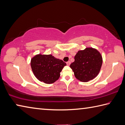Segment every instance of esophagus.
<instances>
[{
  "mask_svg": "<svg viewBox=\"0 0 125 125\" xmlns=\"http://www.w3.org/2000/svg\"><path fill=\"white\" fill-rule=\"evenodd\" d=\"M70 61H68V62H67V65H69L70 64Z\"/></svg>",
  "mask_w": 125,
  "mask_h": 125,
  "instance_id": "1",
  "label": "esophagus"
}]
</instances>
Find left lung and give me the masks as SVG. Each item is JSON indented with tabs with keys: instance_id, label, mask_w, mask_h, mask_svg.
Listing matches in <instances>:
<instances>
[{
	"instance_id": "8db88e82",
	"label": "left lung",
	"mask_w": 125,
	"mask_h": 125,
	"mask_svg": "<svg viewBox=\"0 0 125 125\" xmlns=\"http://www.w3.org/2000/svg\"><path fill=\"white\" fill-rule=\"evenodd\" d=\"M74 59V62L70 65V67L78 80L86 83L98 75L102 65L103 58L97 49L86 47L83 50H79Z\"/></svg>"
}]
</instances>
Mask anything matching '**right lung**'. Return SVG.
Returning <instances> with one entry per match:
<instances>
[{"label": "right lung", "mask_w": 125, "mask_h": 125, "mask_svg": "<svg viewBox=\"0 0 125 125\" xmlns=\"http://www.w3.org/2000/svg\"><path fill=\"white\" fill-rule=\"evenodd\" d=\"M31 65L33 74L38 80L51 84L60 78L61 72L66 63L52 55L39 53L31 58Z\"/></svg>", "instance_id": "add662e5"}]
</instances>
